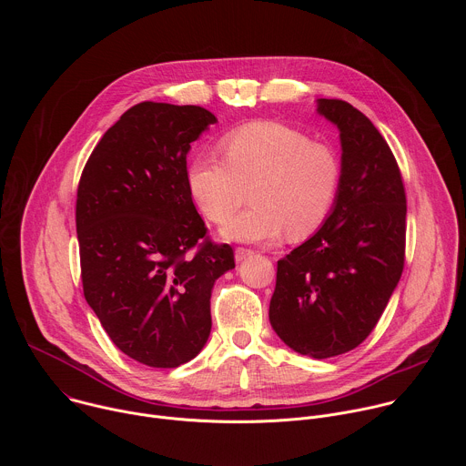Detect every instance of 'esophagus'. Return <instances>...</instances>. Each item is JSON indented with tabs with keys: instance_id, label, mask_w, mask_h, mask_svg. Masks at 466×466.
Segmentation results:
<instances>
[{
	"instance_id": "esophagus-1",
	"label": "esophagus",
	"mask_w": 466,
	"mask_h": 466,
	"mask_svg": "<svg viewBox=\"0 0 466 466\" xmlns=\"http://www.w3.org/2000/svg\"><path fill=\"white\" fill-rule=\"evenodd\" d=\"M252 256H254V250H250V248H245V247H238L236 248V261H245V259H248Z\"/></svg>"
}]
</instances>
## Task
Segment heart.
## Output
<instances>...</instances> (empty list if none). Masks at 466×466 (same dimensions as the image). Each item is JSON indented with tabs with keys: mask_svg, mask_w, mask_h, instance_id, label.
Listing matches in <instances>:
<instances>
[{
	"mask_svg": "<svg viewBox=\"0 0 466 466\" xmlns=\"http://www.w3.org/2000/svg\"><path fill=\"white\" fill-rule=\"evenodd\" d=\"M223 160L197 155L186 169L189 195L203 216L227 223L236 241H273L284 232L306 239L328 219L341 184V162L328 144L280 121H252L219 140Z\"/></svg>",
	"mask_w": 466,
	"mask_h": 466,
	"instance_id": "b5f03b06",
	"label": "heart"
}]
</instances>
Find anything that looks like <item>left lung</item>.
<instances>
[{
  "mask_svg": "<svg viewBox=\"0 0 466 466\" xmlns=\"http://www.w3.org/2000/svg\"><path fill=\"white\" fill-rule=\"evenodd\" d=\"M341 132V184L324 225L277 265L269 320L295 352L317 360L361 345L406 259V187L372 121L341 99H319Z\"/></svg>",
  "mask_w": 466,
  "mask_h": 466,
  "instance_id": "1",
  "label": "left lung"
}]
</instances>
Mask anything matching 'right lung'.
Returning a JSON list of instances; mask_svg holds the SVG:
<instances>
[{
  "label": "right lung",
  "instance_id": "right-lung-1",
  "mask_svg": "<svg viewBox=\"0 0 466 466\" xmlns=\"http://www.w3.org/2000/svg\"><path fill=\"white\" fill-rule=\"evenodd\" d=\"M203 106H130L92 151L77 187L85 299L112 343L173 369L203 350L216 280L234 250L216 243L186 182L189 144L216 123Z\"/></svg>",
  "mask_w": 466,
  "mask_h": 466
}]
</instances>
